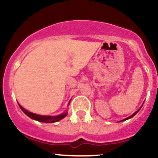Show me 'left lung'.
<instances>
[{"instance_id":"left-lung-1","label":"left lung","mask_w":158,"mask_h":158,"mask_svg":"<svg viewBox=\"0 0 158 158\" xmlns=\"http://www.w3.org/2000/svg\"><path fill=\"white\" fill-rule=\"evenodd\" d=\"M142 106H141V107H140V108H139V109L137 110V111H136V112H135V113H134L133 114H132V115H131V116H130V117H127V118H126V119H123V120H122V121H120V122H123V121H124V120H126V119H128L131 118V117H134V116H135V114H137V113H138V112H139V110H140V108H142Z\"/></svg>"}]
</instances>
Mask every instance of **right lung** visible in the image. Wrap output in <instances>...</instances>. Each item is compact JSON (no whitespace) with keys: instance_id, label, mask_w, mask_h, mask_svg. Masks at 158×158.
I'll use <instances>...</instances> for the list:
<instances>
[{"instance_id":"right-lung-1","label":"right lung","mask_w":158,"mask_h":158,"mask_svg":"<svg viewBox=\"0 0 158 158\" xmlns=\"http://www.w3.org/2000/svg\"><path fill=\"white\" fill-rule=\"evenodd\" d=\"M19 106L20 107L22 111L26 115L28 116L29 117L32 119H35V120L39 121V122H41V123H56L58 122V121L61 120L63 118H64L68 114V112H64V113L60 114V115L58 116H43V115H39V114H35L32 113V112L28 111V110H25L24 108H23L21 105L19 104Z\"/></svg>"}]
</instances>
